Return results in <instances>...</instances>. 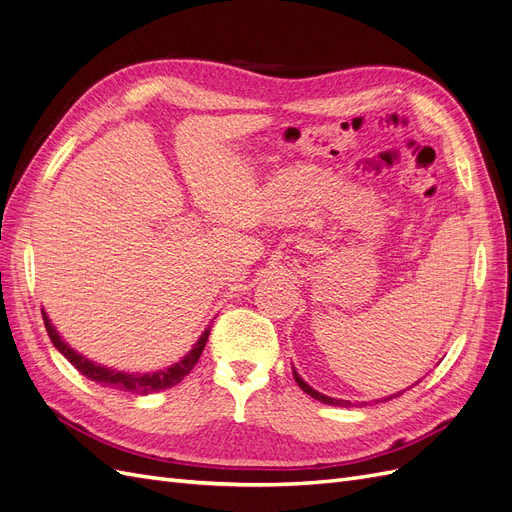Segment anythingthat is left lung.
<instances>
[{"label": "left lung", "instance_id": "1", "mask_svg": "<svg viewBox=\"0 0 512 512\" xmlns=\"http://www.w3.org/2000/svg\"><path fill=\"white\" fill-rule=\"evenodd\" d=\"M294 374V380H297V384L301 386V391H305L309 397H314V399H318V401H322V404H327V406H342V408H350L352 406V401H346V399H335V397H327V395H322V393H318V391H314L312 386H309L297 371H292ZM404 393V391H401ZM401 393H395V395H389L386 399H393V397H399Z\"/></svg>", "mask_w": 512, "mask_h": 512}]
</instances>
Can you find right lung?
I'll use <instances>...</instances> for the list:
<instances>
[{"label":"right lung","instance_id":"obj_1","mask_svg":"<svg viewBox=\"0 0 512 512\" xmlns=\"http://www.w3.org/2000/svg\"><path fill=\"white\" fill-rule=\"evenodd\" d=\"M42 320H44V327H46V333H49L53 346L66 356V359L81 371V374L89 380H94L102 386H108V389H115V391H123V393H132V395H149V393H156V391H164V389H170V386L179 384L185 376L190 374V371L194 369V365L198 363L200 354H203L205 350V344L209 339V331L211 327L205 329V333L200 335L198 342L194 344V348L183 356V359L175 365H170L166 369H160V371H153V374H126V371H115V369H108L104 365H98L94 361L85 359L83 354H79L76 350H72L64 339L59 337L57 329L51 324L49 316H46V312L42 309Z\"/></svg>","mask_w":512,"mask_h":512}]
</instances>
